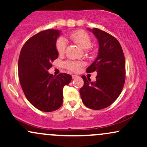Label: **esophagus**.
<instances>
[{
	"instance_id": "obj_1",
	"label": "esophagus",
	"mask_w": 147,
	"mask_h": 147,
	"mask_svg": "<svg viewBox=\"0 0 147 147\" xmlns=\"http://www.w3.org/2000/svg\"><path fill=\"white\" fill-rule=\"evenodd\" d=\"M72 79H76V78H77V77H78V76L76 75H72Z\"/></svg>"
}]
</instances>
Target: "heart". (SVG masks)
I'll list each match as a JSON object with an SVG mask.
<instances>
[{"mask_svg": "<svg viewBox=\"0 0 147 147\" xmlns=\"http://www.w3.org/2000/svg\"><path fill=\"white\" fill-rule=\"evenodd\" d=\"M70 38L83 50H88L92 45V39L90 36H89L88 34L82 30L72 33L70 35ZM65 47H66V43L63 38H59L57 40L56 49L59 55H61L65 52ZM82 65V63L77 61H69L66 63L67 68L72 71H77Z\"/></svg>", "mask_w": 147, "mask_h": 147, "instance_id": "b5f03b06", "label": "heart"}]
</instances>
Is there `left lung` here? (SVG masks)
<instances>
[{
	"instance_id": "1",
	"label": "left lung",
	"mask_w": 147,
	"mask_h": 147,
	"mask_svg": "<svg viewBox=\"0 0 147 147\" xmlns=\"http://www.w3.org/2000/svg\"><path fill=\"white\" fill-rule=\"evenodd\" d=\"M95 35L99 43L97 58L86 72L96 71V81L82 76L84 86L79 90L82 102L93 110L105 109L120 95L125 82V59L119 41L109 33L94 28L88 29Z\"/></svg>"
}]
</instances>
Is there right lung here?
Wrapping results in <instances>:
<instances>
[{
  "label": "right lung",
  "mask_w": 147,
  "mask_h": 147,
  "mask_svg": "<svg viewBox=\"0 0 147 147\" xmlns=\"http://www.w3.org/2000/svg\"><path fill=\"white\" fill-rule=\"evenodd\" d=\"M60 34L59 30H47L34 35L23 46L18 59V77L25 97L43 112L59 109L64 86L72 80L66 73L55 77L48 72L51 62L59 56L56 42Z\"/></svg>",
  "instance_id": "1"
}]
</instances>
